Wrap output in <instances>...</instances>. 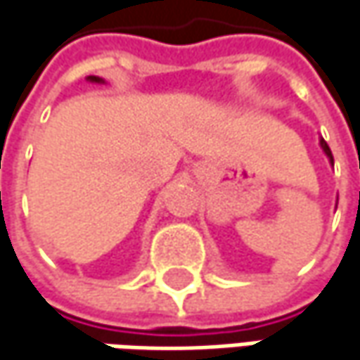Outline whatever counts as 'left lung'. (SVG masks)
Wrapping results in <instances>:
<instances>
[{
  "label": "left lung",
  "instance_id": "obj_1",
  "mask_svg": "<svg viewBox=\"0 0 360 360\" xmlns=\"http://www.w3.org/2000/svg\"><path fill=\"white\" fill-rule=\"evenodd\" d=\"M320 146H322V150H324V155H326L328 160H330V165L334 167V157H332V150H330V146H328L326 140H324V138H320Z\"/></svg>",
  "mask_w": 360,
  "mask_h": 360
}]
</instances>
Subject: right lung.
I'll return each instance as SVG.
<instances>
[{"label":"right lung","mask_w":360,"mask_h":360,"mask_svg":"<svg viewBox=\"0 0 360 360\" xmlns=\"http://www.w3.org/2000/svg\"><path fill=\"white\" fill-rule=\"evenodd\" d=\"M87 81H89V83H105L101 77H96V75H89V77H87Z\"/></svg>","instance_id":"add662e5"}]
</instances>
